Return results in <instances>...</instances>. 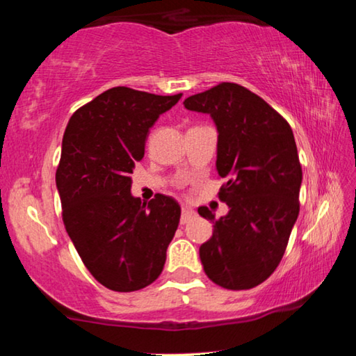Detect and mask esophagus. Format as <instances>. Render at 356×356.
<instances>
[{
  "instance_id": "34e87169",
  "label": "esophagus",
  "mask_w": 356,
  "mask_h": 356,
  "mask_svg": "<svg viewBox=\"0 0 356 356\" xmlns=\"http://www.w3.org/2000/svg\"><path fill=\"white\" fill-rule=\"evenodd\" d=\"M195 216H196L195 210L190 209V207H186V206H184V207H182V215H180V225H186V222L195 218Z\"/></svg>"
}]
</instances>
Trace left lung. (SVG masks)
<instances>
[{
    "instance_id": "left-lung-1",
    "label": "left lung",
    "mask_w": 356,
    "mask_h": 356,
    "mask_svg": "<svg viewBox=\"0 0 356 356\" xmlns=\"http://www.w3.org/2000/svg\"><path fill=\"white\" fill-rule=\"evenodd\" d=\"M190 111L209 114L218 131L216 171L227 182L220 200L227 215L215 220L201 245L204 272L231 291L256 287L275 272L300 212L303 172L287 120L267 102L236 83L216 84L185 99Z\"/></svg>"
}]
</instances>
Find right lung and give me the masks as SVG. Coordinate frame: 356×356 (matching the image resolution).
<instances>
[{
    "instance_id": "1",
    "label": "right lung",
    "mask_w": 356,
    "mask_h": 356,
    "mask_svg": "<svg viewBox=\"0 0 356 356\" xmlns=\"http://www.w3.org/2000/svg\"><path fill=\"white\" fill-rule=\"evenodd\" d=\"M180 97L111 88L65 127L56 171L63 221L83 264L111 291H140L163 270L180 206L165 195L141 202L130 176L150 127Z\"/></svg>"
}]
</instances>
